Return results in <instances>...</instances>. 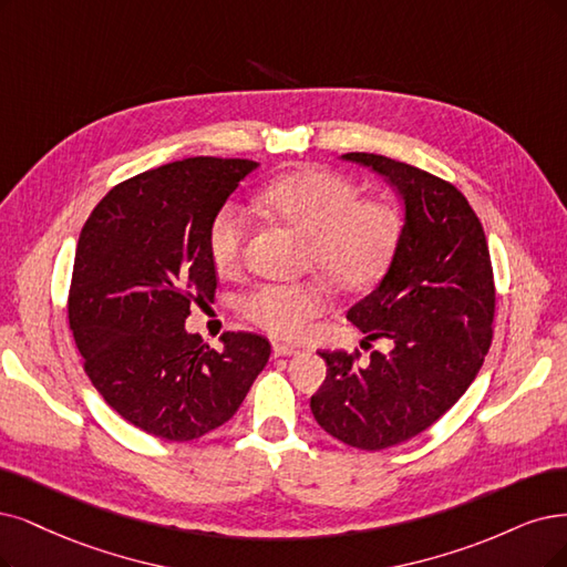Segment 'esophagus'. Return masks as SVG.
<instances>
[{"label":"esophagus","mask_w":567,"mask_h":567,"mask_svg":"<svg viewBox=\"0 0 567 567\" xmlns=\"http://www.w3.org/2000/svg\"><path fill=\"white\" fill-rule=\"evenodd\" d=\"M299 350L295 346H287V343H272V358H289V354H297Z\"/></svg>","instance_id":"1"}]
</instances>
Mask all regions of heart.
I'll use <instances>...</instances> for the list:
<instances>
[{
	"label": "heart",
	"mask_w": 567,
	"mask_h": 567,
	"mask_svg": "<svg viewBox=\"0 0 567 567\" xmlns=\"http://www.w3.org/2000/svg\"><path fill=\"white\" fill-rule=\"evenodd\" d=\"M257 203L308 236L306 264L346 291H364L379 282L402 236L396 209L379 198H360L352 179L324 171L287 173L268 182ZM249 217L236 203H226L207 228V251L219 272H234L243 261ZM327 308L320 280L259 282L238 301L243 318L280 339H299Z\"/></svg>",
	"instance_id": "obj_1"
}]
</instances>
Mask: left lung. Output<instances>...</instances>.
I'll return each mask as SVG.
<instances>
[{
	"label": "left lung",
	"mask_w": 567,
	"mask_h": 567,
	"mask_svg": "<svg viewBox=\"0 0 567 567\" xmlns=\"http://www.w3.org/2000/svg\"><path fill=\"white\" fill-rule=\"evenodd\" d=\"M346 161L383 175L406 205L390 270L369 297L348 310L367 341L390 352L322 350L327 379L310 411L339 442L383 451L425 432L484 364L493 341L495 282L484 226L451 182L379 154Z\"/></svg>",
	"instance_id": "obj_1"
}]
</instances>
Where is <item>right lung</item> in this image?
<instances>
[{"label": "right lung", "mask_w": 567, "mask_h": 567, "mask_svg": "<svg viewBox=\"0 0 567 567\" xmlns=\"http://www.w3.org/2000/svg\"><path fill=\"white\" fill-rule=\"evenodd\" d=\"M255 167L217 156L154 167L110 188L81 228L68 318L83 371L121 417L167 442L234 417L270 358L259 333L224 331L217 352L184 329L217 291L209 221Z\"/></svg>", "instance_id": "right-lung-1"}]
</instances>
